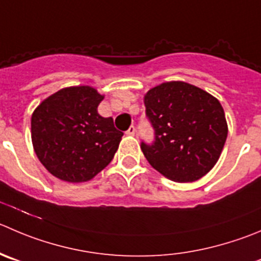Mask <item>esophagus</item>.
I'll return each mask as SVG.
<instances>
[{
	"mask_svg": "<svg viewBox=\"0 0 261 261\" xmlns=\"http://www.w3.org/2000/svg\"><path fill=\"white\" fill-rule=\"evenodd\" d=\"M125 135L126 136H130V137H132V136H135L136 135V128H135V126H133V125L129 126V129L125 132Z\"/></svg>",
	"mask_w": 261,
	"mask_h": 261,
	"instance_id": "esophagus-1",
	"label": "esophagus"
}]
</instances>
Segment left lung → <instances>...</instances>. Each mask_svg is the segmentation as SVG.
<instances>
[{
	"label": "left lung",
	"instance_id": "8db88e82",
	"mask_svg": "<svg viewBox=\"0 0 261 261\" xmlns=\"http://www.w3.org/2000/svg\"><path fill=\"white\" fill-rule=\"evenodd\" d=\"M146 115L155 142L141 148L153 169L178 183L195 182L219 160L228 135L219 100L182 81L165 82L146 92Z\"/></svg>",
	"mask_w": 261,
	"mask_h": 261
}]
</instances>
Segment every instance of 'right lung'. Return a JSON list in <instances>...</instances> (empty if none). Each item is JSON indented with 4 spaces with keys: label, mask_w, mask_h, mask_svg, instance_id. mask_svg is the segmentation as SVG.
I'll return each mask as SVG.
<instances>
[{
    "label": "right lung",
    "mask_w": 261,
    "mask_h": 261,
    "mask_svg": "<svg viewBox=\"0 0 261 261\" xmlns=\"http://www.w3.org/2000/svg\"><path fill=\"white\" fill-rule=\"evenodd\" d=\"M105 96L91 86L66 87L32 114V143L42 165L70 183L88 182L110 164L123 132L97 108Z\"/></svg>",
    "instance_id": "add662e5"
}]
</instances>
